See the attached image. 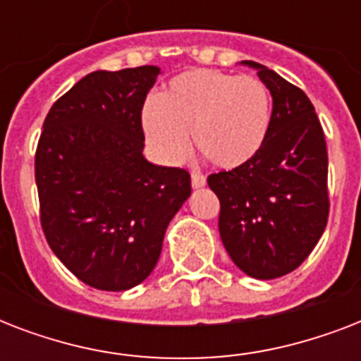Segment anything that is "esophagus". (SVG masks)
I'll list each match as a JSON object with an SVG mask.
<instances>
[{
	"label": "esophagus",
	"instance_id": "esophagus-1",
	"mask_svg": "<svg viewBox=\"0 0 361 361\" xmlns=\"http://www.w3.org/2000/svg\"><path fill=\"white\" fill-rule=\"evenodd\" d=\"M191 185H192V189H200V187L206 185V178H204L200 172H192V174H191Z\"/></svg>",
	"mask_w": 361,
	"mask_h": 361
}]
</instances>
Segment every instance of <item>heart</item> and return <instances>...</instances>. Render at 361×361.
<instances>
[{"mask_svg": "<svg viewBox=\"0 0 361 361\" xmlns=\"http://www.w3.org/2000/svg\"><path fill=\"white\" fill-rule=\"evenodd\" d=\"M271 99L262 80L217 69H189L142 110V129L153 153L166 163L192 146L212 166L236 170L257 157L268 136Z\"/></svg>", "mask_w": 361, "mask_h": 361, "instance_id": "b5f03b06", "label": "heart"}]
</instances>
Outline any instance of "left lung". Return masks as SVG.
<instances>
[{
  "label": "left lung",
  "mask_w": 361,
  "mask_h": 361,
  "mask_svg": "<svg viewBox=\"0 0 361 361\" xmlns=\"http://www.w3.org/2000/svg\"><path fill=\"white\" fill-rule=\"evenodd\" d=\"M257 69L274 99L268 136L245 166L208 176L221 202L219 232L238 268L255 279L294 271L328 223V149L305 93L275 71Z\"/></svg>",
  "instance_id": "1"
}]
</instances>
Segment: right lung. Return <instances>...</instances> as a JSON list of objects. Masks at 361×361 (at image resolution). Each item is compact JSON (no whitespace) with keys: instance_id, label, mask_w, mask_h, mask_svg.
<instances>
[{"instance_id":"obj_1","label":"right lung","mask_w":361,"mask_h":361,"mask_svg":"<svg viewBox=\"0 0 361 361\" xmlns=\"http://www.w3.org/2000/svg\"><path fill=\"white\" fill-rule=\"evenodd\" d=\"M159 67L95 71L52 104L35 153L41 226L82 283L120 292L152 274L191 174L146 161L142 106Z\"/></svg>"}]
</instances>
